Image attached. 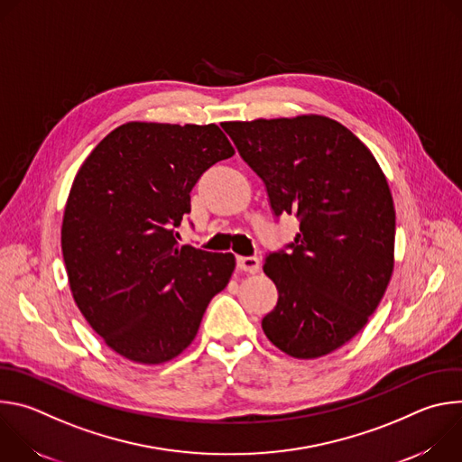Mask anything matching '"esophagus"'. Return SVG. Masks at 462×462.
<instances>
[{"label": "esophagus", "mask_w": 462, "mask_h": 462, "mask_svg": "<svg viewBox=\"0 0 462 462\" xmlns=\"http://www.w3.org/2000/svg\"><path fill=\"white\" fill-rule=\"evenodd\" d=\"M237 267L248 274H255L259 271V259L254 255H239Z\"/></svg>", "instance_id": "1"}]
</instances>
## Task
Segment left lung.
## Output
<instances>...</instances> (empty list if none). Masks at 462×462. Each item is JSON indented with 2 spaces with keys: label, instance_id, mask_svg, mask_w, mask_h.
<instances>
[{
  "label": "left lung",
  "instance_id": "1",
  "mask_svg": "<svg viewBox=\"0 0 462 462\" xmlns=\"http://www.w3.org/2000/svg\"><path fill=\"white\" fill-rule=\"evenodd\" d=\"M243 161L263 179L274 216L300 219L291 250L267 255L278 289L267 338L294 358L337 351L378 307L394 265V207L369 148L321 115L226 122Z\"/></svg>",
  "mask_w": 462,
  "mask_h": 462
}]
</instances>
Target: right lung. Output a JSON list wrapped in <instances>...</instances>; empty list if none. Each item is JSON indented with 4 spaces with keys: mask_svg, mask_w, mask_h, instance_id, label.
Instances as JSON below:
<instances>
[{
    "mask_svg": "<svg viewBox=\"0 0 462 462\" xmlns=\"http://www.w3.org/2000/svg\"><path fill=\"white\" fill-rule=\"evenodd\" d=\"M234 148L216 124L127 122L80 166L61 223V254L80 312L107 347L146 365L179 356L234 254L179 245L189 191Z\"/></svg>",
    "mask_w": 462,
    "mask_h": 462,
    "instance_id": "right-lung-1",
    "label": "right lung"
}]
</instances>
